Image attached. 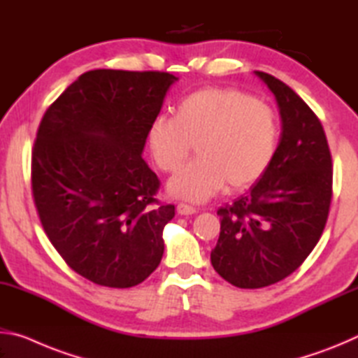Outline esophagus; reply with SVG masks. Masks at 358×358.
Wrapping results in <instances>:
<instances>
[{"mask_svg": "<svg viewBox=\"0 0 358 358\" xmlns=\"http://www.w3.org/2000/svg\"><path fill=\"white\" fill-rule=\"evenodd\" d=\"M177 211H178V215H183V216L197 213V210L194 208V207H191V205H187V203H178L177 205Z\"/></svg>", "mask_w": 358, "mask_h": 358, "instance_id": "esophagus-1", "label": "esophagus"}]
</instances>
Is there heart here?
Wrapping results in <instances>:
<instances>
[{"instance_id": "obj_1", "label": "heart", "mask_w": 358, "mask_h": 358, "mask_svg": "<svg viewBox=\"0 0 358 358\" xmlns=\"http://www.w3.org/2000/svg\"><path fill=\"white\" fill-rule=\"evenodd\" d=\"M280 126L273 108L235 88H203L187 94L173 117L159 115L147 131L155 164L175 172L196 143L199 157L167 183L177 199L205 202L226 185L241 189L273 161Z\"/></svg>"}]
</instances>
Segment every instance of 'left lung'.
<instances>
[{"label": "left lung", "mask_w": 358, "mask_h": 358, "mask_svg": "<svg viewBox=\"0 0 358 358\" xmlns=\"http://www.w3.org/2000/svg\"><path fill=\"white\" fill-rule=\"evenodd\" d=\"M275 94L281 137L271 164L250 191L221 207L211 265L240 289L284 280L310 256L331 202V155L322 124L286 83L254 71Z\"/></svg>", "instance_id": "8db88e82"}]
</instances>
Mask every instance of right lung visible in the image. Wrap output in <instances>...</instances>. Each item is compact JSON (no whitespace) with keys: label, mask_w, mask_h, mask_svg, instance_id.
Returning a JSON list of instances; mask_svg holds the SVG:
<instances>
[{"label":"right lung","mask_w":358,"mask_h":358,"mask_svg":"<svg viewBox=\"0 0 358 358\" xmlns=\"http://www.w3.org/2000/svg\"><path fill=\"white\" fill-rule=\"evenodd\" d=\"M177 80L156 71H88L41 120L31 186L42 227L64 262L99 286H137L164 254L175 207H154L161 183L142 151Z\"/></svg>","instance_id":"right-lung-1"}]
</instances>
